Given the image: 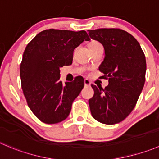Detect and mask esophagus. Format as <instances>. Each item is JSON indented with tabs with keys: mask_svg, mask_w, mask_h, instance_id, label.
Returning <instances> with one entry per match:
<instances>
[{
	"mask_svg": "<svg viewBox=\"0 0 159 159\" xmlns=\"http://www.w3.org/2000/svg\"><path fill=\"white\" fill-rule=\"evenodd\" d=\"M84 85L85 86H89L91 85V84H92V82H91L89 79H84Z\"/></svg>",
	"mask_w": 159,
	"mask_h": 159,
	"instance_id": "34e87169",
	"label": "esophagus"
}]
</instances>
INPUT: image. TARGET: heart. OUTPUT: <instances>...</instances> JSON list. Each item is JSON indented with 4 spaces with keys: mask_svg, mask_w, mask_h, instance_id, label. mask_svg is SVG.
Listing matches in <instances>:
<instances>
[{
    "mask_svg": "<svg viewBox=\"0 0 159 159\" xmlns=\"http://www.w3.org/2000/svg\"><path fill=\"white\" fill-rule=\"evenodd\" d=\"M98 43L96 42V41H94V42H92L90 43V45H89V47H92V46H95V45H98Z\"/></svg>",
    "mask_w": 159,
    "mask_h": 159,
    "instance_id": "heart-1",
    "label": "heart"
}]
</instances>
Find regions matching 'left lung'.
<instances>
[{"label": "left lung", "mask_w": 159, "mask_h": 159, "mask_svg": "<svg viewBox=\"0 0 159 159\" xmlns=\"http://www.w3.org/2000/svg\"><path fill=\"white\" fill-rule=\"evenodd\" d=\"M92 39L102 44L104 61L98 69L109 79L105 89L92 84L89 100L91 113L104 124H118L132 112L145 81L146 60L136 39L120 29L89 30Z\"/></svg>", "instance_id": "1"}]
</instances>
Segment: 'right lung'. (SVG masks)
<instances>
[{"mask_svg":"<svg viewBox=\"0 0 159 159\" xmlns=\"http://www.w3.org/2000/svg\"><path fill=\"white\" fill-rule=\"evenodd\" d=\"M84 40L90 39L84 30L50 29L37 34L25 50L20 65L21 89L29 109L45 124L64 120L84 88L81 76L63 84L60 68L72 64L74 50Z\"/></svg>","mask_w":159,"mask_h":159,"instance_id":"add662e5","label":"right lung"}]
</instances>
